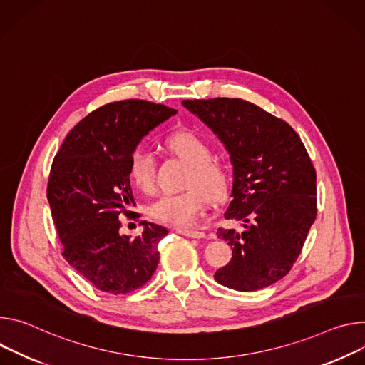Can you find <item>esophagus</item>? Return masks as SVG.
Masks as SVG:
<instances>
[{
	"instance_id": "obj_1",
	"label": "esophagus",
	"mask_w": 365,
	"mask_h": 365,
	"mask_svg": "<svg viewBox=\"0 0 365 365\" xmlns=\"http://www.w3.org/2000/svg\"><path fill=\"white\" fill-rule=\"evenodd\" d=\"M177 232L180 233V235H184V236H187V237H205L206 236V233L205 232H201V230H194V229H181V227H178L177 229Z\"/></svg>"
}]
</instances>
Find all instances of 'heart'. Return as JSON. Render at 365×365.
Returning <instances> with one entry per match:
<instances>
[{"label": "heart", "instance_id": "obj_1", "mask_svg": "<svg viewBox=\"0 0 365 365\" xmlns=\"http://www.w3.org/2000/svg\"><path fill=\"white\" fill-rule=\"evenodd\" d=\"M168 152L188 164L184 178L185 190L164 194L149 206V216L160 223L190 227L203 215L209 198L222 201L227 197L232 184V171L226 162L213 156L212 145L191 130H178L164 139ZM129 178L143 191L155 190V165L150 153L138 149L129 159Z\"/></svg>", "mask_w": 365, "mask_h": 365}]
</instances>
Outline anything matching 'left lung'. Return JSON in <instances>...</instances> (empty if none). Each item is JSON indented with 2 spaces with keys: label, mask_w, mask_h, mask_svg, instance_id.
<instances>
[{
  "label": "left lung",
  "mask_w": 365,
  "mask_h": 365,
  "mask_svg": "<svg viewBox=\"0 0 365 365\" xmlns=\"http://www.w3.org/2000/svg\"><path fill=\"white\" fill-rule=\"evenodd\" d=\"M182 106L219 136L233 164L226 219L219 227L232 259L215 278L237 292L265 289L290 272L302 254L316 209V171L294 129L240 98L184 100Z\"/></svg>",
  "instance_id": "8db88e82"
}]
</instances>
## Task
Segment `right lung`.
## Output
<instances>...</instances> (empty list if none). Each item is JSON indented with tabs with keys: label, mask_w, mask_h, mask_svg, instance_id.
Here are the masks:
<instances>
[{
	"label": "right lung",
	"mask_w": 365,
	"mask_h": 365,
	"mask_svg": "<svg viewBox=\"0 0 365 365\" xmlns=\"http://www.w3.org/2000/svg\"><path fill=\"white\" fill-rule=\"evenodd\" d=\"M175 113L145 100L108 103L81 120L53 158L48 200L62 255L104 293L135 292L158 267V244L168 230L142 222V235L129 239L118 233V219L139 217L130 210V155L149 130Z\"/></svg>",
	"instance_id": "add662e5"
}]
</instances>
